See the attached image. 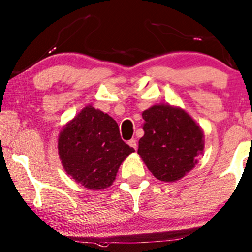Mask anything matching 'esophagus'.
<instances>
[{
  "label": "esophagus",
  "mask_w": 252,
  "mask_h": 252,
  "mask_svg": "<svg viewBox=\"0 0 252 252\" xmlns=\"http://www.w3.org/2000/svg\"><path fill=\"white\" fill-rule=\"evenodd\" d=\"M127 143H128V145H129L130 147H132V148L135 149V150H136V148H138V143H136V140H134V139H130L129 141L127 142Z\"/></svg>",
  "instance_id": "1"
}]
</instances>
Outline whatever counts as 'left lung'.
<instances>
[{
    "label": "left lung",
    "instance_id": "left-lung-1",
    "mask_svg": "<svg viewBox=\"0 0 252 252\" xmlns=\"http://www.w3.org/2000/svg\"><path fill=\"white\" fill-rule=\"evenodd\" d=\"M138 154L156 178L176 182L191 171L205 147L204 132L179 106L156 104L142 112Z\"/></svg>",
    "mask_w": 252,
    "mask_h": 252
}]
</instances>
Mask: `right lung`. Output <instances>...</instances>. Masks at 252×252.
Returning a JSON list of instances; mask_svg holds the SVG:
<instances>
[{"instance_id":"1","label":"right lung","mask_w":252,"mask_h":252,"mask_svg":"<svg viewBox=\"0 0 252 252\" xmlns=\"http://www.w3.org/2000/svg\"><path fill=\"white\" fill-rule=\"evenodd\" d=\"M58 150L67 175L93 191L112 185L120 164L134 152L120 138L116 120L91 104L62 127Z\"/></svg>"}]
</instances>
